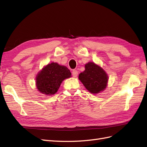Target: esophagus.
Returning a JSON list of instances; mask_svg holds the SVG:
<instances>
[{
    "label": "esophagus",
    "instance_id": "34e87169",
    "mask_svg": "<svg viewBox=\"0 0 147 147\" xmlns=\"http://www.w3.org/2000/svg\"><path fill=\"white\" fill-rule=\"evenodd\" d=\"M72 76H73L74 78L76 77L77 76V75H78V71L76 70H74L72 71Z\"/></svg>",
    "mask_w": 147,
    "mask_h": 147
}]
</instances>
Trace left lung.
<instances>
[{
    "instance_id": "1",
    "label": "left lung",
    "mask_w": 147,
    "mask_h": 147,
    "mask_svg": "<svg viewBox=\"0 0 147 147\" xmlns=\"http://www.w3.org/2000/svg\"><path fill=\"white\" fill-rule=\"evenodd\" d=\"M84 67L85 70L78 76V79L84 86L94 94L103 91L107 86L109 80V76L105 71L93 62H89Z\"/></svg>"
}]
</instances>
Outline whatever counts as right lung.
<instances>
[{
    "mask_svg": "<svg viewBox=\"0 0 147 147\" xmlns=\"http://www.w3.org/2000/svg\"><path fill=\"white\" fill-rule=\"evenodd\" d=\"M70 77L71 72L67 67L51 63L44 66L37 74L35 84L38 91L51 96L58 91L63 81Z\"/></svg>",
    "mask_w": 147,
    "mask_h": 147,
    "instance_id": "obj_1",
    "label": "right lung"
}]
</instances>
